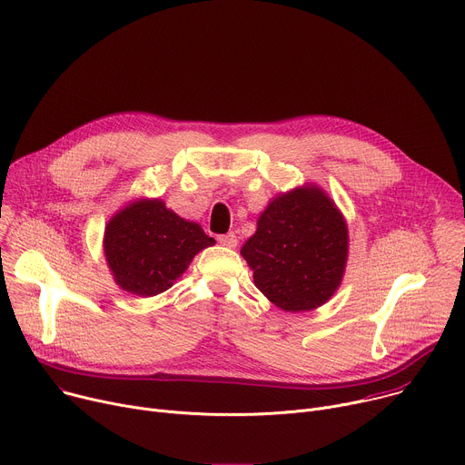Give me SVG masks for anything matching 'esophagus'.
I'll use <instances>...</instances> for the list:
<instances>
[{
	"instance_id": "34e87169",
	"label": "esophagus",
	"mask_w": 465,
	"mask_h": 465,
	"mask_svg": "<svg viewBox=\"0 0 465 465\" xmlns=\"http://www.w3.org/2000/svg\"><path fill=\"white\" fill-rule=\"evenodd\" d=\"M217 241H219L223 246H228V248H235V246H237V235H235L233 232L224 233V235H219Z\"/></svg>"
}]
</instances>
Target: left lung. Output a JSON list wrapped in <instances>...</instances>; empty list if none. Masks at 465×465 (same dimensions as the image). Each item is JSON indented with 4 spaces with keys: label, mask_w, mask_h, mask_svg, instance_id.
<instances>
[{
    "label": "left lung",
    "mask_w": 465,
    "mask_h": 465,
    "mask_svg": "<svg viewBox=\"0 0 465 465\" xmlns=\"http://www.w3.org/2000/svg\"><path fill=\"white\" fill-rule=\"evenodd\" d=\"M347 252V224L317 187L274 198L241 248L256 287L283 312L324 304L343 278Z\"/></svg>",
    "instance_id": "left-lung-1"
}]
</instances>
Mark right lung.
Returning <instances> with one entry per match:
<instances>
[{
	"mask_svg": "<svg viewBox=\"0 0 465 465\" xmlns=\"http://www.w3.org/2000/svg\"><path fill=\"white\" fill-rule=\"evenodd\" d=\"M215 239L178 217L161 200H141L111 219L104 252L116 283L139 297L166 291Z\"/></svg>",
	"mask_w": 465,
	"mask_h": 465,
	"instance_id": "right-lung-1",
	"label": "right lung"
}]
</instances>
